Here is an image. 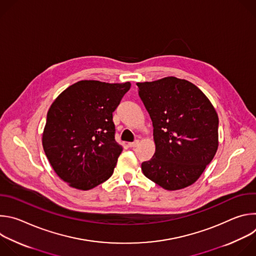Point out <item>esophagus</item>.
I'll list each match as a JSON object with an SVG mask.
<instances>
[{"mask_svg": "<svg viewBox=\"0 0 256 256\" xmlns=\"http://www.w3.org/2000/svg\"><path fill=\"white\" fill-rule=\"evenodd\" d=\"M138 144V140H136L132 142H128V147H130V148H136Z\"/></svg>", "mask_w": 256, "mask_h": 256, "instance_id": "obj_1", "label": "esophagus"}]
</instances>
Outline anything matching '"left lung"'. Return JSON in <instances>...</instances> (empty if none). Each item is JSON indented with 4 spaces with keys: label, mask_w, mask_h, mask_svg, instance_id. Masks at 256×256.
Instances as JSON below:
<instances>
[{
    "label": "left lung",
    "mask_w": 256,
    "mask_h": 256,
    "mask_svg": "<svg viewBox=\"0 0 256 256\" xmlns=\"http://www.w3.org/2000/svg\"><path fill=\"white\" fill-rule=\"evenodd\" d=\"M136 86L153 122L156 144L153 158L142 163V173L167 190L192 186L218 150L214 106L196 85L175 77Z\"/></svg>",
    "instance_id": "1"
}]
</instances>
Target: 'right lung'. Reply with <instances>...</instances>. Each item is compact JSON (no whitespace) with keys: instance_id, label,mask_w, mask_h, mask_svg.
Listing matches in <instances>:
<instances>
[{"instance_id":"obj_1","label":"right lung","mask_w":256,"mask_h":256,"mask_svg":"<svg viewBox=\"0 0 256 256\" xmlns=\"http://www.w3.org/2000/svg\"><path fill=\"white\" fill-rule=\"evenodd\" d=\"M130 83L79 81L48 109L42 134L44 153L70 186L88 190L114 173L122 147L116 140L112 112Z\"/></svg>"}]
</instances>
